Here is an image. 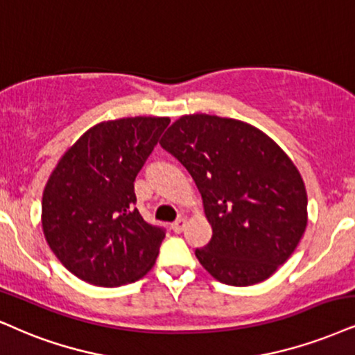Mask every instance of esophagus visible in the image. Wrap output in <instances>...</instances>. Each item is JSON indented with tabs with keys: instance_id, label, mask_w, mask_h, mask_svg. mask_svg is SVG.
Wrapping results in <instances>:
<instances>
[{
	"instance_id": "obj_1",
	"label": "esophagus",
	"mask_w": 355,
	"mask_h": 355,
	"mask_svg": "<svg viewBox=\"0 0 355 355\" xmlns=\"http://www.w3.org/2000/svg\"><path fill=\"white\" fill-rule=\"evenodd\" d=\"M184 227H186V218L184 217H179L176 222H173L171 229H173V232H176V234H181V232L184 230Z\"/></svg>"
}]
</instances>
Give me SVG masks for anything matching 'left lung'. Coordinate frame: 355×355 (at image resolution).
<instances>
[{
	"instance_id": "1",
	"label": "left lung",
	"mask_w": 355,
	"mask_h": 355,
	"mask_svg": "<svg viewBox=\"0 0 355 355\" xmlns=\"http://www.w3.org/2000/svg\"><path fill=\"white\" fill-rule=\"evenodd\" d=\"M194 179L212 239L196 257L214 278L250 286L270 278L303 237L308 196L300 171L255 126L184 115L159 141Z\"/></svg>"
}]
</instances>
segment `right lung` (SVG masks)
Instances as JSON below:
<instances>
[{"label": "right lung", "mask_w": 355, "mask_h": 355, "mask_svg": "<svg viewBox=\"0 0 355 355\" xmlns=\"http://www.w3.org/2000/svg\"><path fill=\"white\" fill-rule=\"evenodd\" d=\"M169 118L103 121L60 157L42 194V230L71 273L115 288L143 278L155 265L166 230L135 207V179Z\"/></svg>", "instance_id": "1"}]
</instances>
